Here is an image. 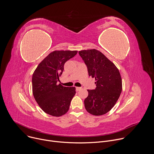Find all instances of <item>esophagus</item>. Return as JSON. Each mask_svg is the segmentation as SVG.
<instances>
[{"mask_svg": "<svg viewBox=\"0 0 154 154\" xmlns=\"http://www.w3.org/2000/svg\"><path fill=\"white\" fill-rule=\"evenodd\" d=\"M80 90H82V87H76V91H80Z\"/></svg>", "mask_w": 154, "mask_h": 154, "instance_id": "1", "label": "esophagus"}]
</instances>
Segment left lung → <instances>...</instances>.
I'll return each instance as SVG.
<instances>
[{
	"label": "left lung",
	"instance_id": "8db88e82",
	"mask_svg": "<svg viewBox=\"0 0 154 154\" xmlns=\"http://www.w3.org/2000/svg\"><path fill=\"white\" fill-rule=\"evenodd\" d=\"M89 76L95 78V90H88L84 103L86 111L94 116L106 114L115 106L122 89V79L115 64L96 49L79 52Z\"/></svg>",
	"mask_w": 154,
	"mask_h": 154
}]
</instances>
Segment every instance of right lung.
Returning <instances> with one entry per match:
<instances>
[{
  "mask_svg": "<svg viewBox=\"0 0 154 154\" xmlns=\"http://www.w3.org/2000/svg\"><path fill=\"white\" fill-rule=\"evenodd\" d=\"M77 54V51H55L44 59L32 76L34 98L46 113L59 117L66 113L75 94V87L57 84L64 64Z\"/></svg>",
  "mask_w": 154,
  "mask_h": 154,
  "instance_id": "right-lung-1",
  "label": "right lung"
}]
</instances>
